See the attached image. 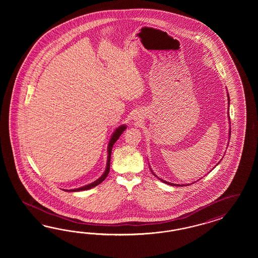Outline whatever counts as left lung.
Returning <instances> with one entry per match:
<instances>
[{
	"label": "left lung",
	"mask_w": 258,
	"mask_h": 258,
	"mask_svg": "<svg viewBox=\"0 0 258 258\" xmlns=\"http://www.w3.org/2000/svg\"><path fill=\"white\" fill-rule=\"evenodd\" d=\"M227 95H228V105H230V103H229V102H230L229 94H227ZM228 110H229V107H228ZM228 115H229V111H228ZM228 117H230V116H228ZM230 124H231V123H230ZM230 135H231V125H230V131H229V137H230ZM149 167H150V166H149ZM150 170H151V172H152V174H153L155 177H157V175L154 174V172L152 171V169H151V168H150ZM157 178H158L159 180H162V181L164 182V183H166V184H169V185H172V186H184V184H175V183H171V182H169V181H165V180H162V179H160L159 177H157ZM185 185L187 186V185H189V184H185Z\"/></svg>",
	"instance_id": "left-lung-1"
}]
</instances>
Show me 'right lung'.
<instances>
[{
    "label": "right lung",
    "mask_w": 258,
    "mask_h": 258,
    "mask_svg": "<svg viewBox=\"0 0 258 258\" xmlns=\"http://www.w3.org/2000/svg\"><path fill=\"white\" fill-rule=\"evenodd\" d=\"M126 128V125H121L120 126H118L117 128L114 131V133H112L111 135V138L109 142V145H108V159H107V165H106V169L104 173L102 174L101 177H99L96 180H94V182L90 183V184H87L85 186H82V187L76 188V189H71V190H65V191H69V192H78V191H84V190H88V189H91V188L95 187L96 185L100 184L103 180H105L108 176L109 172V165H110V155H111V150H112V147L114 145V143L118 140V138L120 137V135L122 133H124Z\"/></svg>",
    "instance_id": "right-lung-1"
}]
</instances>
